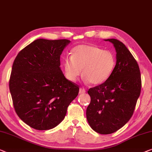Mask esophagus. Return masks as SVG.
<instances>
[{
  "label": "esophagus",
  "mask_w": 152,
  "mask_h": 152,
  "mask_svg": "<svg viewBox=\"0 0 152 152\" xmlns=\"http://www.w3.org/2000/svg\"><path fill=\"white\" fill-rule=\"evenodd\" d=\"M86 92V90L82 88H80V91H79V93H80V94H84Z\"/></svg>",
  "instance_id": "34e87169"
}]
</instances>
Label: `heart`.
I'll return each instance as SVG.
<instances>
[{
    "mask_svg": "<svg viewBox=\"0 0 152 152\" xmlns=\"http://www.w3.org/2000/svg\"><path fill=\"white\" fill-rule=\"evenodd\" d=\"M116 58L113 52L92 45H79L72 51V57L64 61L66 77L75 81L83 69V80L86 83L98 86L105 82L116 66Z\"/></svg>",
    "mask_w": 152,
    "mask_h": 152,
    "instance_id": "obj_1",
    "label": "heart"
}]
</instances>
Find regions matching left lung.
<instances>
[{"label":"left lung","mask_w":152,"mask_h":152,"mask_svg":"<svg viewBox=\"0 0 152 152\" xmlns=\"http://www.w3.org/2000/svg\"><path fill=\"white\" fill-rule=\"evenodd\" d=\"M116 50V66L108 80L88 91L91 103L86 109L90 126L101 134H109L121 128L134 113L141 90L137 61L124 43L107 39Z\"/></svg>","instance_id":"8db88e82"}]
</instances>
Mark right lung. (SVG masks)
Here are the masks:
<instances>
[{
	"label": "right lung",
	"mask_w": 152,
	"mask_h": 152,
	"mask_svg": "<svg viewBox=\"0 0 152 152\" xmlns=\"http://www.w3.org/2000/svg\"><path fill=\"white\" fill-rule=\"evenodd\" d=\"M70 42L36 39L14 61L10 80L13 103L19 118L32 128L56 127L78 95V86L66 79L60 68V56Z\"/></svg>",
	"instance_id": "1"
}]
</instances>
